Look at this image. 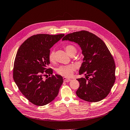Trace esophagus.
Masks as SVG:
<instances>
[{"label":"esophagus","instance_id":"esophagus-1","mask_svg":"<svg viewBox=\"0 0 130 130\" xmlns=\"http://www.w3.org/2000/svg\"><path fill=\"white\" fill-rule=\"evenodd\" d=\"M63 79H64V81H65V82H70V81H71V79H70L69 78H67L66 77H64Z\"/></svg>","mask_w":130,"mask_h":130}]
</instances>
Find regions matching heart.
I'll use <instances>...</instances> for the list:
<instances>
[{
  "label": "heart",
  "instance_id": "1",
  "mask_svg": "<svg viewBox=\"0 0 130 130\" xmlns=\"http://www.w3.org/2000/svg\"><path fill=\"white\" fill-rule=\"evenodd\" d=\"M65 49L67 53L71 56V55L76 54V49L74 46L69 44L65 46ZM49 59L50 62H54L55 59V51H51L49 55ZM75 69V66L73 65H69L66 66H61L57 68L56 70L57 72L59 74L62 75L65 77H70L73 73V72Z\"/></svg>",
  "mask_w": 130,
  "mask_h": 130
}]
</instances>
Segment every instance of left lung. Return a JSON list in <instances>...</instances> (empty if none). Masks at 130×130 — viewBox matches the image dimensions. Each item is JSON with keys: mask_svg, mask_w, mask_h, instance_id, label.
Segmentation results:
<instances>
[{"mask_svg": "<svg viewBox=\"0 0 130 130\" xmlns=\"http://www.w3.org/2000/svg\"><path fill=\"white\" fill-rule=\"evenodd\" d=\"M62 41L73 42L79 45L84 55L78 79V96L86 101L99 102L110 93L115 83V67L113 57L104 42L89 31L82 30L66 35Z\"/></svg>", "mask_w": 130, "mask_h": 130, "instance_id": "left-lung-1", "label": "left lung"}]
</instances>
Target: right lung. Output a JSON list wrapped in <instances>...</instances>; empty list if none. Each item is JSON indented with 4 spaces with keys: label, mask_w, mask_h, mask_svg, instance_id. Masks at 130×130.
Returning a JSON list of instances; mask_svg holds the SVG:
<instances>
[{
    "label": "right lung",
    "mask_w": 130,
    "mask_h": 130,
    "mask_svg": "<svg viewBox=\"0 0 130 130\" xmlns=\"http://www.w3.org/2000/svg\"><path fill=\"white\" fill-rule=\"evenodd\" d=\"M64 35H33L24 42L17 51L14 80L22 94L36 105L43 106L52 102L63 83L61 75H52L53 70L47 67L50 63V48ZM47 74L51 76L44 80L42 76Z\"/></svg>",
    "instance_id": "add662e5"
}]
</instances>
